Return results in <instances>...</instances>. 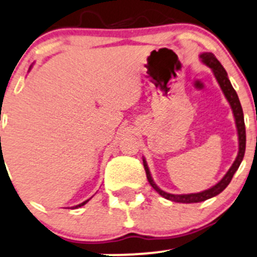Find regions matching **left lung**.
Masks as SVG:
<instances>
[{"label": "left lung", "mask_w": 257, "mask_h": 257, "mask_svg": "<svg viewBox=\"0 0 257 257\" xmlns=\"http://www.w3.org/2000/svg\"><path fill=\"white\" fill-rule=\"evenodd\" d=\"M200 58H202V62L213 70L219 85H220L224 95H225L226 100L229 101L230 106H231L232 113H234V117H235V123H236L237 136H239V153H237L236 160L234 161L232 166L230 167L229 171H227V173L223 177V179H221L220 182H218L215 186L209 188L207 190H203V192L200 193H190V194H171V193H167L165 192V190L160 189V188L157 187V184L153 182L152 177H151V173H150V169H148L146 160L144 158V167H145V171H146L147 179L148 182H150L151 186H152L153 189H155L158 194L162 195L163 198H166V199L172 200V202H177V203L204 202V200L209 199V198L215 197V195H218L219 193L223 192V190L227 187V184L230 183V181H231L235 172H236L237 168H239L240 163H241L242 158H244L245 147H246V131H245L242 107H241V104H240L239 97H237L236 91H235L234 88H232L231 83H230L229 78H227L225 69H224L223 65L220 64V62L216 59L215 55H214L213 53H203V54L200 55Z\"/></svg>", "instance_id": "obj_1"}]
</instances>
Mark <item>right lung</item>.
Listing matches in <instances>:
<instances>
[{"instance_id":"1","label":"right lung","mask_w":257,"mask_h":257,"mask_svg":"<svg viewBox=\"0 0 257 257\" xmlns=\"http://www.w3.org/2000/svg\"><path fill=\"white\" fill-rule=\"evenodd\" d=\"M0 139H1V137H0ZM89 202V199L88 200H85V202H83V203H80V204H78V205H75V207H74V208H79V207H83V205L84 204H86V203H88Z\"/></svg>"}]
</instances>
